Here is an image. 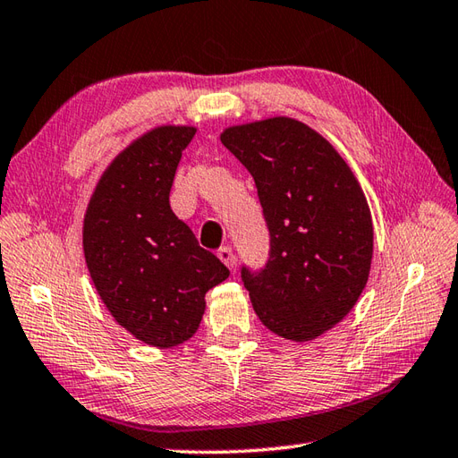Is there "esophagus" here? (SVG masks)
I'll list each match as a JSON object with an SVG mask.
<instances>
[{
    "label": "esophagus",
    "instance_id": "1",
    "mask_svg": "<svg viewBox=\"0 0 458 458\" xmlns=\"http://www.w3.org/2000/svg\"><path fill=\"white\" fill-rule=\"evenodd\" d=\"M217 257H219V260H221L223 264H225V267H227L229 270H233V267H235V255H233V250H231L229 247L219 249Z\"/></svg>",
    "mask_w": 458,
    "mask_h": 458
}]
</instances>
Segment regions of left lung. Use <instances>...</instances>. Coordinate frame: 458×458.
I'll return each instance as SVG.
<instances>
[{"label":"left lung","mask_w":458,"mask_h":458,"mask_svg":"<svg viewBox=\"0 0 458 458\" xmlns=\"http://www.w3.org/2000/svg\"><path fill=\"white\" fill-rule=\"evenodd\" d=\"M221 143L255 178L270 231L267 268H242L252 308L278 337H321L369 282L374 227L357 176L327 139L286 115L225 127Z\"/></svg>","instance_id":"1"}]
</instances>
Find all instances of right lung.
<instances>
[{
    "label": "right lung",
    "instance_id": "add662e5",
    "mask_svg": "<svg viewBox=\"0 0 458 458\" xmlns=\"http://www.w3.org/2000/svg\"><path fill=\"white\" fill-rule=\"evenodd\" d=\"M194 125L145 131L109 162L82 225L89 278L121 327L150 347L188 341L206 292L229 276L216 255L170 209V188Z\"/></svg>",
    "mask_w": 458,
    "mask_h": 458
}]
</instances>
